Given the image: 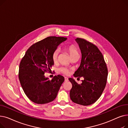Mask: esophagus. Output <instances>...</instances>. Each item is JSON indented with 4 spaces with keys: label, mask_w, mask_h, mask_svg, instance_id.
I'll return each instance as SVG.
<instances>
[{
    "label": "esophagus",
    "mask_w": 128,
    "mask_h": 128,
    "mask_svg": "<svg viewBox=\"0 0 128 128\" xmlns=\"http://www.w3.org/2000/svg\"><path fill=\"white\" fill-rule=\"evenodd\" d=\"M64 80H65V82H68V77H65Z\"/></svg>",
    "instance_id": "esophagus-1"
}]
</instances>
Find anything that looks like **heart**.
Here are the masks:
<instances>
[{"label":"heart","instance_id":"1","mask_svg":"<svg viewBox=\"0 0 128 128\" xmlns=\"http://www.w3.org/2000/svg\"><path fill=\"white\" fill-rule=\"evenodd\" d=\"M65 49L69 53L70 56L72 58L78 55V51L77 48L72 44H68L66 45L65 47ZM58 53L59 50L58 49H56L53 52L52 54V60L54 63L56 62L58 60ZM58 71L65 75H68L70 72V70L66 68H64V67L60 68Z\"/></svg>","mask_w":128,"mask_h":128}]
</instances>
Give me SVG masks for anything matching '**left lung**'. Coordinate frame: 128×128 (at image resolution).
<instances>
[{
	"label": "left lung",
	"mask_w": 128,
	"mask_h": 128,
	"mask_svg": "<svg viewBox=\"0 0 128 128\" xmlns=\"http://www.w3.org/2000/svg\"><path fill=\"white\" fill-rule=\"evenodd\" d=\"M82 53L81 64L74 74L75 77H84L82 84L68 79L72 84L70 98L73 102L88 106L95 103L101 96L107 82L108 68L101 51L94 44L77 38Z\"/></svg>",
	"instance_id": "1"
}]
</instances>
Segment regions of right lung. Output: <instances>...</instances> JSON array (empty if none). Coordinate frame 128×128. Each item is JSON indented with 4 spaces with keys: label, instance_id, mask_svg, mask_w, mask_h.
<instances>
[{
    "label": "right lung",
    "instance_id": "1",
    "mask_svg": "<svg viewBox=\"0 0 128 128\" xmlns=\"http://www.w3.org/2000/svg\"><path fill=\"white\" fill-rule=\"evenodd\" d=\"M66 39L63 37H46L32 45L22 58L18 79L25 94L32 102L46 104L56 97L64 81V77L58 75L50 80L44 74L52 72L50 68L54 64L52 54Z\"/></svg>",
    "mask_w": 128,
    "mask_h": 128
}]
</instances>
